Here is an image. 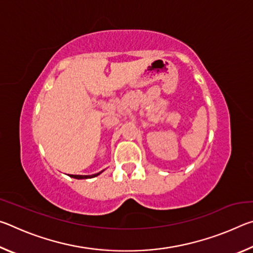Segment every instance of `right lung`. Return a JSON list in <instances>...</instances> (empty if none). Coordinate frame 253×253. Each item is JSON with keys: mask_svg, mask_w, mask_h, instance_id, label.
Returning <instances> with one entry per match:
<instances>
[{"mask_svg": "<svg viewBox=\"0 0 253 253\" xmlns=\"http://www.w3.org/2000/svg\"><path fill=\"white\" fill-rule=\"evenodd\" d=\"M101 173V172H100ZM100 173H97V174H93V175H69L70 177H74V178H91V177H95L98 176Z\"/></svg>", "mask_w": 253, "mask_h": 253, "instance_id": "add662e5", "label": "right lung"}]
</instances>
